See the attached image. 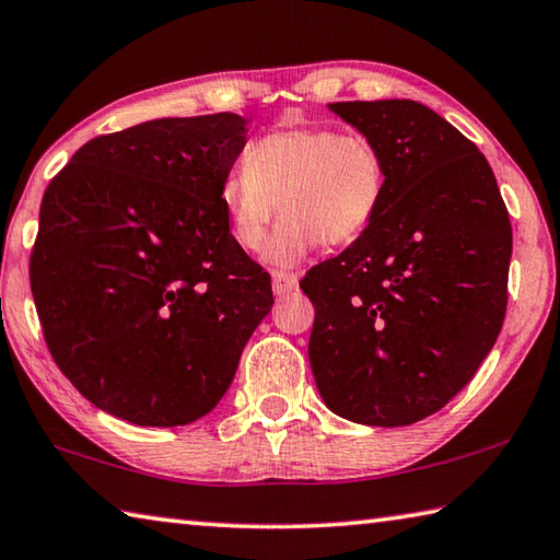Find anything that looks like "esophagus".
<instances>
[{"mask_svg":"<svg viewBox=\"0 0 560 560\" xmlns=\"http://www.w3.org/2000/svg\"><path fill=\"white\" fill-rule=\"evenodd\" d=\"M271 287L277 296H289L291 291L299 289V277L296 273H287V271H273Z\"/></svg>","mask_w":560,"mask_h":560,"instance_id":"1","label":"esophagus"}]
</instances>
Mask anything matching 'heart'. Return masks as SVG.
Returning a JSON list of instances; mask_svg holds the SVG:
<instances>
[{
	"label": "heart",
	"mask_w": 560,
	"mask_h": 560,
	"mask_svg": "<svg viewBox=\"0 0 560 560\" xmlns=\"http://www.w3.org/2000/svg\"><path fill=\"white\" fill-rule=\"evenodd\" d=\"M386 161L377 141L325 125L281 127L254 141L220 183V208L240 247L257 249L281 208L264 259L296 267L323 242L350 245L377 220Z\"/></svg>",
	"instance_id": "obj_1"
}]
</instances>
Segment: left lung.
Segmentation results:
<instances>
[{
  "instance_id": "obj_1",
  "label": "left lung",
  "mask_w": 560,
  "mask_h": 560,
  "mask_svg": "<svg viewBox=\"0 0 560 560\" xmlns=\"http://www.w3.org/2000/svg\"><path fill=\"white\" fill-rule=\"evenodd\" d=\"M377 141V220L301 279L315 308L308 360L325 406L364 425H409L475 377L502 330L510 212L487 159L413 100L330 103Z\"/></svg>"
}]
</instances>
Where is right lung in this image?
<instances>
[{
  "label": "right lung",
  "instance_id": "1",
  "mask_svg": "<svg viewBox=\"0 0 560 560\" xmlns=\"http://www.w3.org/2000/svg\"><path fill=\"white\" fill-rule=\"evenodd\" d=\"M245 144L232 112L151 119L90 139L48 183L32 293L56 364L97 409L171 429L230 389L273 306L218 200Z\"/></svg>",
  "mask_w": 560,
  "mask_h": 560
}]
</instances>
